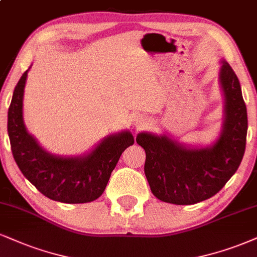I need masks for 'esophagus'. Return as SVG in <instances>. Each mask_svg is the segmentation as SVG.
<instances>
[{
  "label": "esophagus",
  "instance_id": "1",
  "mask_svg": "<svg viewBox=\"0 0 257 257\" xmlns=\"http://www.w3.org/2000/svg\"><path fill=\"white\" fill-rule=\"evenodd\" d=\"M135 122L137 126H143L145 122H147V119L143 115H137L135 116Z\"/></svg>",
  "mask_w": 257,
  "mask_h": 257
}]
</instances>
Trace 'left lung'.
Listing matches in <instances>:
<instances>
[{"label": "left lung", "instance_id": "obj_1", "mask_svg": "<svg viewBox=\"0 0 257 257\" xmlns=\"http://www.w3.org/2000/svg\"><path fill=\"white\" fill-rule=\"evenodd\" d=\"M219 84L224 118L219 137L208 147L176 141L168 134L141 132L137 143L145 150L144 173L151 192L161 201L192 205L211 198L238 169L245 150L248 116L238 78L220 59Z\"/></svg>", "mask_w": 257, "mask_h": 257}]
</instances>
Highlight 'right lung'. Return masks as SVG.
Listing matches in <instances>:
<instances>
[{"label": "right lung", "mask_w": 257, "mask_h": 257, "mask_svg": "<svg viewBox=\"0 0 257 257\" xmlns=\"http://www.w3.org/2000/svg\"><path fill=\"white\" fill-rule=\"evenodd\" d=\"M31 68V66H30ZM19 80L8 109V136L19 169L41 194L65 204L94 201L102 194L120 156L135 143L130 131L104 137L89 153L59 156L49 153L27 131L24 122V93L27 74Z\"/></svg>", "instance_id": "right-lung-1"}]
</instances>
